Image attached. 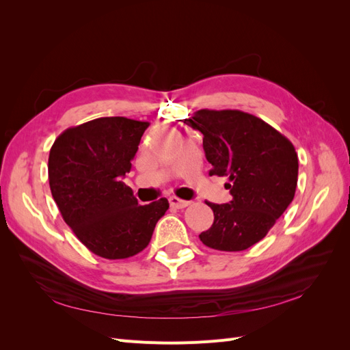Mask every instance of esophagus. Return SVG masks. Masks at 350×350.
<instances>
[{
	"label": "esophagus",
	"mask_w": 350,
	"mask_h": 350,
	"mask_svg": "<svg viewBox=\"0 0 350 350\" xmlns=\"http://www.w3.org/2000/svg\"><path fill=\"white\" fill-rule=\"evenodd\" d=\"M169 203H171V206L175 207V208H185L187 206H189V201L181 200V198H178V197H175V196L169 197Z\"/></svg>",
	"instance_id": "1"
}]
</instances>
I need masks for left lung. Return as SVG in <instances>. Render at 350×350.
I'll return each instance as SVG.
<instances>
[{
    "instance_id": "left-lung-1",
    "label": "left lung",
    "mask_w": 350,
    "mask_h": 350,
    "mask_svg": "<svg viewBox=\"0 0 350 350\" xmlns=\"http://www.w3.org/2000/svg\"><path fill=\"white\" fill-rule=\"evenodd\" d=\"M203 134L210 175L226 176L232 200L206 201L215 221L200 241L219 251H243L261 241L292 203L298 184L293 144L251 113L200 109L184 121Z\"/></svg>"
}]
</instances>
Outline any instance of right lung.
<instances>
[{"label":"right lung","instance_id":"1","mask_svg":"<svg viewBox=\"0 0 350 350\" xmlns=\"http://www.w3.org/2000/svg\"><path fill=\"white\" fill-rule=\"evenodd\" d=\"M149 122L105 116L58 135L48 178L62 219L93 254L108 260L143 251L169 208L166 198L140 206L122 183Z\"/></svg>","mask_w":350,"mask_h":350}]
</instances>
